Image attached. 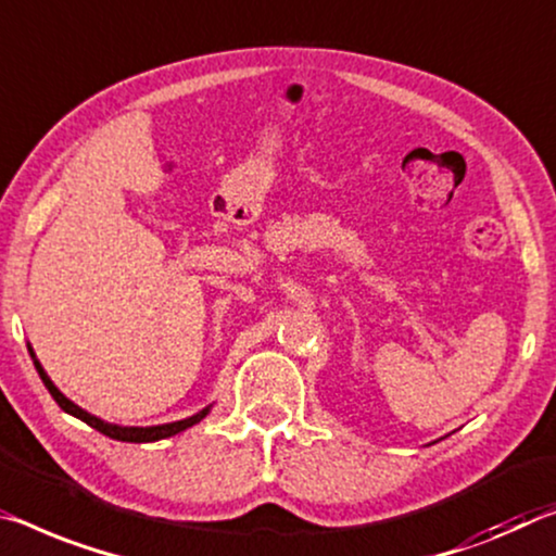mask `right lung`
<instances>
[{
    "instance_id": "1",
    "label": "right lung",
    "mask_w": 556,
    "mask_h": 556,
    "mask_svg": "<svg viewBox=\"0 0 556 556\" xmlns=\"http://www.w3.org/2000/svg\"><path fill=\"white\" fill-rule=\"evenodd\" d=\"M29 354H31V358H34V366H37V371H39V376H41L43 386H47L49 393H51V399H54V401L59 403L61 410L72 413V416H76L78 420H84L86 426L96 428V430H99V433L109 435V438H113V440H123V443H153V440L170 438V435H175V433H180V430H185V428L195 426V422H200L202 418H205L207 410H210V408H205V410H200L198 416H192V418H185V420H178V422H165V426H153V428H121V426H111V422H103L101 418L91 416V413H86L84 408H78L76 403L68 401L66 395L61 393L54 383H51V378H49L47 374H43V368H41V364L37 361V356H34L31 346H29Z\"/></svg>"
}]
</instances>
